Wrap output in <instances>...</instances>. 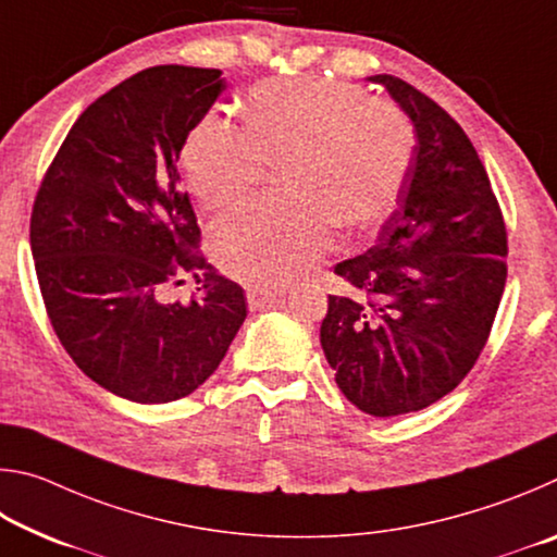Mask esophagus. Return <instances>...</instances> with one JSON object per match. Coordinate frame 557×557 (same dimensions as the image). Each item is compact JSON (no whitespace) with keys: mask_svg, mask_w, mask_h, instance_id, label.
Segmentation results:
<instances>
[{"mask_svg":"<svg viewBox=\"0 0 557 557\" xmlns=\"http://www.w3.org/2000/svg\"><path fill=\"white\" fill-rule=\"evenodd\" d=\"M280 295L272 289H248V305L250 309H265L275 301Z\"/></svg>","mask_w":557,"mask_h":557,"instance_id":"1","label":"esophagus"}]
</instances>
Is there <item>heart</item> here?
Returning a JSON list of instances; mask_svg holds the SVG:
<instances>
[{"instance_id": "1", "label": "heart", "mask_w": 557, "mask_h": 557, "mask_svg": "<svg viewBox=\"0 0 557 557\" xmlns=\"http://www.w3.org/2000/svg\"><path fill=\"white\" fill-rule=\"evenodd\" d=\"M243 127L209 110L182 147L188 191L225 209L256 191L265 169H287L282 209L245 206L211 228L219 268L277 287L312 270L332 245L334 221L363 228L398 199L412 159V125L391 100L346 81L301 75L262 81L243 100Z\"/></svg>"}]
</instances>
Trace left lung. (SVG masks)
Segmentation results:
<instances>
[{"mask_svg": "<svg viewBox=\"0 0 557 557\" xmlns=\"http://www.w3.org/2000/svg\"><path fill=\"white\" fill-rule=\"evenodd\" d=\"M408 112L418 145L373 248L334 272L361 292L329 295L322 348L358 410L428 408L474 369L506 285L502 206L465 129L395 75H373Z\"/></svg>", "mask_w": 557, "mask_h": 557, "instance_id": "1", "label": "left lung"}]
</instances>
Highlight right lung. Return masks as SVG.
I'll return each mask as SVG.
<instances>
[{"label": "right lung", "mask_w": 557, "mask_h": 557, "mask_svg": "<svg viewBox=\"0 0 557 557\" xmlns=\"http://www.w3.org/2000/svg\"><path fill=\"white\" fill-rule=\"evenodd\" d=\"M225 81L219 69L154 65L75 120L32 209L46 314L75 366L135 403H172L219 369L248 301L201 252L176 159ZM202 295L166 306V284Z\"/></svg>", "instance_id": "add662e5"}]
</instances>
